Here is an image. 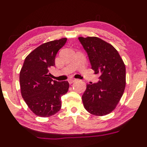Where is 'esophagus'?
Returning <instances> with one entry per match:
<instances>
[{
    "mask_svg": "<svg viewBox=\"0 0 147 147\" xmlns=\"http://www.w3.org/2000/svg\"><path fill=\"white\" fill-rule=\"evenodd\" d=\"M76 80V79H69L68 82H69V84H72L73 82H75Z\"/></svg>",
    "mask_w": 147,
    "mask_h": 147,
    "instance_id": "1",
    "label": "esophagus"
}]
</instances>
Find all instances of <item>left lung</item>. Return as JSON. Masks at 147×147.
Segmentation results:
<instances>
[{
	"label": "left lung",
	"mask_w": 147,
	"mask_h": 147,
	"mask_svg": "<svg viewBox=\"0 0 147 147\" xmlns=\"http://www.w3.org/2000/svg\"><path fill=\"white\" fill-rule=\"evenodd\" d=\"M87 51L91 69L99 74L97 83L87 84L82 96L85 109L91 114L103 116L110 113L120 101L126 85V68L116 49L98 37H79Z\"/></svg>",
	"instance_id": "8db88e82"
}]
</instances>
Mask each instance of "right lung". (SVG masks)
<instances>
[{
  "mask_svg": "<svg viewBox=\"0 0 147 147\" xmlns=\"http://www.w3.org/2000/svg\"><path fill=\"white\" fill-rule=\"evenodd\" d=\"M67 40L63 38L38 47L26 57L20 70L22 97L38 116L47 118L56 114L61 108V97L68 91L69 82L53 80L49 72Z\"/></svg>",
  "mask_w": 147,
  "mask_h": 147,
  "instance_id": "obj_1",
  "label": "right lung"
}]
</instances>
